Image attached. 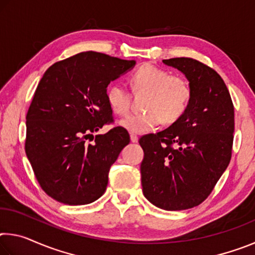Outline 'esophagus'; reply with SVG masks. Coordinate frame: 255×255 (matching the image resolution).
Masks as SVG:
<instances>
[{"label": "esophagus", "instance_id": "esophagus-1", "mask_svg": "<svg viewBox=\"0 0 255 255\" xmlns=\"http://www.w3.org/2000/svg\"><path fill=\"white\" fill-rule=\"evenodd\" d=\"M130 140L132 143H137L138 141V136L135 135V133H130Z\"/></svg>", "mask_w": 255, "mask_h": 255}]
</instances>
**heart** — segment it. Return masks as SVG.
<instances>
[{
    "mask_svg": "<svg viewBox=\"0 0 255 255\" xmlns=\"http://www.w3.org/2000/svg\"><path fill=\"white\" fill-rule=\"evenodd\" d=\"M131 86L135 93H148L145 114L130 115L120 120L128 131L141 133L162 123L173 124L187 112L192 99V89L187 80L157 67L144 64L131 75ZM107 102L111 110L119 116L130 111L131 93L120 83L111 84L107 90Z\"/></svg>",
    "mask_w": 255,
    "mask_h": 255,
    "instance_id": "1",
    "label": "heart"
}]
</instances>
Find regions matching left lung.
Wrapping results in <instances>:
<instances>
[{
    "instance_id": "1",
    "label": "left lung",
    "mask_w": 255,
    "mask_h": 255,
    "mask_svg": "<svg viewBox=\"0 0 255 255\" xmlns=\"http://www.w3.org/2000/svg\"><path fill=\"white\" fill-rule=\"evenodd\" d=\"M187 76L192 99L165 130L139 138L143 193L164 210H184L205 201L232 158L234 105L221 75L189 57L163 59Z\"/></svg>"
}]
</instances>
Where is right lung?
I'll use <instances>...</instances> for the list:
<instances>
[{
  "label": "right lung",
  "instance_id": "right-lung-1",
  "mask_svg": "<svg viewBox=\"0 0 255 255\" xmlns=\"http://www.w3.org/2000/svg\"><path fill=\"white\" fill-rule=\"evenodd\" d=\"M133 65L83 51L45 72L25 117L24 149L38 183L56 201L86 205L105 193L110 167L130 137L122 126L96 138L92 132L114 123L107 86Z\"/></svg>",
  "mask_w": 255,
  "mask_h": 255
}]
</instances>
